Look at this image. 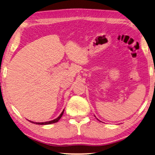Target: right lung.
Returning a JSON list of instances; mask_svg holds the SVG:
<instances>
[{
  "mask_svg": "<svg viewBox=\"0 0 155 155\" xmlns=\"http://www.w3.org/2000/svg\"><path fill=\"white\" fill-rule=\"evenodd\" d=\"M63 112H64V110H63V112L61 113V115L59 117H58L57 118L54 119V120L50 121L42 122V123H36V122H33V121H30V122H31V123H33V124H38V125H48V124H54V123H56V122L59 121V120L61 118V117H62V115H63Z\"/></svg>",
  "mask_w": 155,
  "mask_h": 155,
  "instance_id": "right-lung-1",
  "label": "right lung"
}]
</instances>
